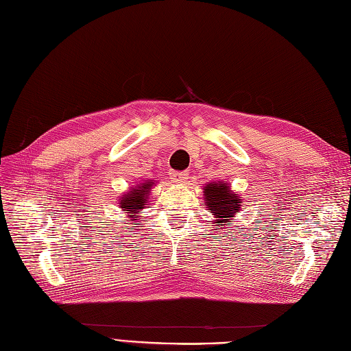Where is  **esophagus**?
<instances>
[{"label": "esophagus", "mask_w": 351, "mask_h": 351, "mask_svg": "<svg viewBox=\"0 0 351 351\" xmlns=\"http://www.w3.org/2000/svg\"><path fill=\"white\" fill-rule=\"evenodd\" d=\"M189 174L186 171H173L169 173V178H171V182L176 184H183L186 180H187Z\"/></svg>", "instance_id": "34e87169"}]
</instances>
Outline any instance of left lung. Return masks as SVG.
Returning <instances> with one entry per match:
<instances>
[{"instance_id": "left-lung-1", "label": "left lung", "mask_w": 351, "mask_h": 351, "mask_svg": "<svg viewBox=\"0 0 351 351\" xmlns=\"http://www.w3.org/2000/svg\"><path fill=\"white\" fill-rule=\"evenodd\" d=\"M204 200L208 210L214 215V224L217 227H231V219L241 209L243 200L239 195L232 192L227 183L214 182L204 187Z\"/></svg>"}]
</instances>
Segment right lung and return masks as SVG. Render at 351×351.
<instances>
[{"instance_id":"right-lung-1","label":"right lung","mask_w":351,"mask_h":351,"mask_svg":"<svg viewBox=\"0 0 351 351\" xmlns=\"http://www.w3.org/2000/svg\"><path fill=\"white\" fill-rule=\"evenodd\" d=\"M154 186V180H147V182L133 186L129 192L123 193L119 200H117V206L120 208V210H124V218H127V227H130L132 222H137L141 219L139 210L145 209L146 205L149 204L151 190Z\"/></svg>"}]
</instances>
